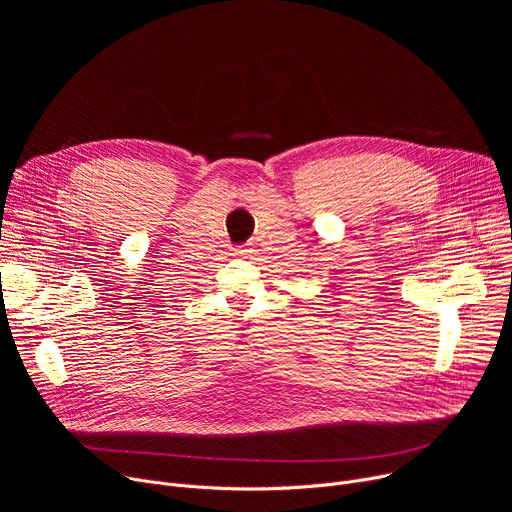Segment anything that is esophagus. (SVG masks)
<instances>
[{"mask_svg":"<svg viewBox=\"0 0 512 512\" xmlns=\"http://www.w3.org/2000/svg\"><path fill=\"white\" fill-rule=\"evenodd\" d=\"M236 255H238V257H245V255H247V249H236Z\"/></svg>","mask_w":512,"mask_h":512,"instance_id":"1","label":"esophagus"}]
</instances>
